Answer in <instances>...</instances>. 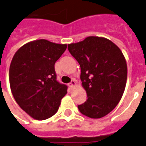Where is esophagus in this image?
<instances>
[{
    "label": "esophagus",
    "instance_id": "1",
    "mask_svg": "<svg viewBox=\"0 0 146 146\" xmlns=\"http://www.w3.org/2000/svg\"><path fill=\"white\" fill-rule=\"evenodd\" d=\"M75 85H76V82L74 80H72V81H71L70 83L68 84V86H69L70 88H73L74 86H75Z\"/></svg>",
    "mask_w": 146,
    "mask_h": 146
}]
</instances>
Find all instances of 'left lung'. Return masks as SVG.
Here are the masks:
<instances>
[{
	"label": "left lung",
	"mask_w": 146,
	"mask_h": 146,
	"mask_svg": "<svg viewBox=\"0 0 146 146\" xmlns=\"http://www.w3.org/2000/svg\"><path fill=\"white\" fill-rule=\"evenodd\" d=\"M68 49L80 64L82 86L87 95L78 109L92 119L105 116L116 107L125 91L127 70L123 54L111 41L98 36L69 44Z\"/></svg>",
	"instance_id": "1"
}]
</instances>
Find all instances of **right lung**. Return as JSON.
Instances as JSON below:
<instances>
[{"mask_svg":"<svg viewBox=\"0 0 146 146\" xmlns=\"http://www.w3.org/2000/svg\"><path fill=\"white\" fill-rule=\"evenodd\" d=\"M66 44L45 39L27 43L17 50L9 67V84L20 108L37 120L56 113L67 86L56 80L55 62L66 50Z\"/></svg>","mask_w":146,"mask_h":146,"instance_id":"right-lung-1","label":"right lung"}]
</instances>
